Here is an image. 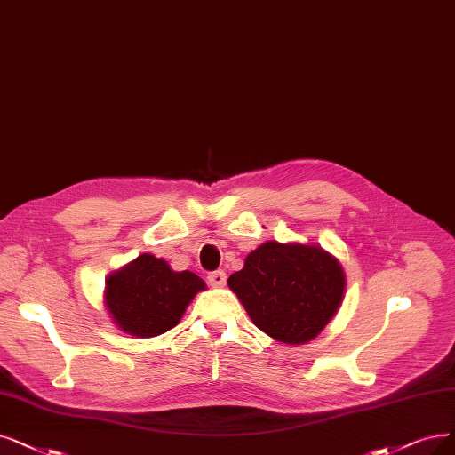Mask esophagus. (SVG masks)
Here are the masks:
<instances>
[{
    "mask_svg": "<svg viewBox=\"0 0 455 455\" xmlns=\"http://www.w3.org/2000/svg\"><path fill=\"white\" fill-rule=\"evenodd\" d=\"M209 285L212 287H224L226 285V272L224 270H214L207 276Z\"/></svg>",
    "mask_w": 455,
    "mask_h": 455,
    "instance_id": "34e87169",
    "label": "esophagus"
}]
</instances>
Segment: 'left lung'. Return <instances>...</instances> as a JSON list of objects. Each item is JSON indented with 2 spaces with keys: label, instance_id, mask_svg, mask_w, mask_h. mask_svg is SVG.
I'll return each mask as SVG.
<instances>
[{
  "label": "left lung",
  "instance_id": "8db88e82",
  "mask_svg": "<svg viewBox=\"0 0 455 455\" xmlns=\"http://www.w3.org/2000/svg\"><path fill=\"white\" fill-rule=\"evenodd\" d=\"M253 324L283 343L315 338L338 312L345 276L319 246L265 243L228 280Z\"/></svg>",
  "mask_w": 455,
  "mask_h": 455
}]
</instances>
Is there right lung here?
<instances>
[{"instance_id":"add662e5","label":"right lung","mask_w":455,"mask_h":455,"mask_svg":"<svg viewBox=\"0 0 455 455\" xmlns=\"http://www.w3.org/2000/svg\"><path fill=\"white\" fill-rule=\"evenodd\" d=\"M205 282L194 272H175L166 261L143 253L106 280V307L121 331L149 338L164 334L183 317Z\"/></svg>"}]
</instances>
